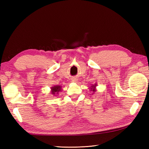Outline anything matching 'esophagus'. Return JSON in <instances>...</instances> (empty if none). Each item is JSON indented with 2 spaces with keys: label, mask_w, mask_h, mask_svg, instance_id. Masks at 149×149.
<instances>
[{
  "label": "esophagus",
  "mask_w": 149,
  "mask_h": 149,
  "mask_svg": "<svg viewBox=\"0 0 149 149\" xmlns=\"http://www.w3.org/2000/svg\"><path fill=\"white\" fill-rule=\"evenodd\" d=\"M72 82H77V79H73L72 80Z\"/></svg>",
  "instance_id": "obj_1"
}]
</instances>
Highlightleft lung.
<instances>
[{
	"label": "left lung",
	"instance_id": "8db88e82",
	"mask_svg": "<svg viewBox=\"0 0 149 149\" xmlns=\"http://www.w3.org/2000/svg\"><path fill=\"white\" fill-rule=\"evenodd\" d=\"M96 86H97V84H95L94 85H92V86H91V88H90V90L92 91L93 92H95V91H96L95 90V88H96Z\"/></svg>",
	"mask_w": 149,
	"mask_h": 149
}]
</instances>
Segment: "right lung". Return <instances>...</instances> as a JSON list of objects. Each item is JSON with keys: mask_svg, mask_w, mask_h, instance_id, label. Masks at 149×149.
Instances as JSON below:
<instances>
[{"mask_svg": "<svg viewBox=\"0 0 149 149\" xmlns=\"http://www.w3.org/2000/svg\"><path fill=\"white\" fill-rule=\"evenodd\" d=\"M60 91H61V86H59V85L54 86L51 88V93L52 95H54L58 94Z\"/></svg>", "mask_w": 149, "mask_h": 149, "instance_id": "obj_1", "label": "right lung"}]
</instances>
